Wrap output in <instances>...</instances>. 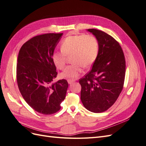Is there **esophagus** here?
<instances>
[{
	"mask_svg": "<svg viewBox=\"0 0 146 146\" xmlns=\"http://www.w3.org/2000/svg\"><path fill=\"white\" fill-rule=\"evenodd\" d=\"M67 81H68V84H72V83H73V82H74V80H71V79H68L67 80Z\"/></svg>",
	"mask_w": 146,
	"mask_h": 146,
	"instance_id": "1",
	"label": "esophagus"
}]
</instances>
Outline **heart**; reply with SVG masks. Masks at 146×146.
Instances as JSON below:
<instances>
[{
    "label": "heart",
    "mask_w": 146,
    "mask_h": 146,
    "mask_svg": "<svg viewBox=\"0 0 146 146\" xmlns=\"http://www.w3.org/2000/svg\"><path fill=\"white\" fill-rule=\"evenodd\" d=\"M100 44L92 35L67 36L60 44V51H54L52 60L56 68L62 70L67 62V56H71L73 64L65 68L60 76L75 79L82 72V66L88 67L95 62L99 53Z\"/></svg>",
    "instance_id": "obj_1"
}]
</instances>
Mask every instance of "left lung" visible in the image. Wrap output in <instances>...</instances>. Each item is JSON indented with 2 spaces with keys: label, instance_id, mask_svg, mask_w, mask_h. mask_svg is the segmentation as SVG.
<instances>
[{
  "label": "left lung",
  "instance_id": "obj_1",
  "mask_svg": "<svg viewBox=\"0 0 146 146\" xmlns=\"http://www.w3.org/2000/svg\"><path fill=\"white\" fill-rule=\"evenodd\" d=\"M98 39L100 49L92 68L79 79L81 100L93 113H101L114 104L123 88L125 60L119 42L106 33L88 29Z\"/></svg>",
  "mask_w": 146,
  "mask_h": 146
}]
</instances>
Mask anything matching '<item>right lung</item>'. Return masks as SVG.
<instances>
[{"label":"right lung","instance_id":"1","mask_svg":"<svg viewBox=\"0 0 146 146\" xmlns=\"http://www.w3.org/2000/svg\"><path fill=\"white\" fill-rule=\"evenodd\" d=\"M63 33L39 35L26 42L17 58V86L26 102L43 115L60 109L68 84L65 79L52 82L58 75L52 54Z\"/></svg>","mask_w":146,"mask_h":146}]
</instances>
